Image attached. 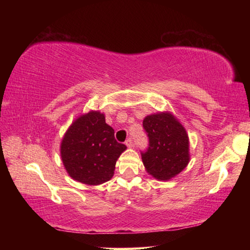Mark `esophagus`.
<instances>
[{
    "label": "esophagus",
    "instance_id": "esophagus-1",
    "mask_svg": "<svg viewBox=\"0 0 250 250\" xmlns=\"http://www.w3.org/2000/svg\"><path fill=\"white\" fill-rule=\"evenodd\" d=\"M125 146H129V147H132L134 145H133V140H132V138H129L128 140L125 141Z\"/></svg>",
    "mask_w": 250,
    "mask_h": 250
}]
</instances>
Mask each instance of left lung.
Wrapping results in <instances>:
<instances>
[{
  "label": "left lung",
  "mask_w": 250,
  "mask_h": 250,
  "mask_svg": "<svg viewBox=\"0 0 250 250\" xmlns=\"http://www.w3.org/2000/svg\"><path fill=\"white\" fill-rule=\"evenodd\" d=\"M149 146L141 151L146 172L154 179L167 181L184 170L189 162L188 135L171 112L146 116L143 120Z\"/></svg>",
  "instance_id": "left-lung-1"
}]
</instances>
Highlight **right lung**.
<instances>
[{
    "label": "right lung",
    "mask_w": 250,
    "mask_h": 250,
    "mask_svg": "<svg viewBox=\"0 0 250 250\" xmlns=\"http://www.w3.org/2000/svg\"><path fill=\"white\" fill-rule=\"evenodd\" d=\"M125 149L116 141L115 130L105 124L104 113L89 111L77 118L66 131L61 156L75 181L99 185L113 176L117 160Z\"/></svg>",
    "instance_id": "right-lung-1"
}]
</instances>
